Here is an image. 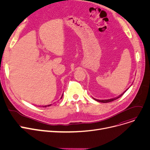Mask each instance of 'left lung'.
<instances>
[{"label": "left lung", "mask_w": 150, "mask_h": 150, "mask_svg": "<svg viewBox=\"0 0 150 150\" xmlns=\"http://www.w3.org/2000/svg\"><path fill=\"white\" fill-rule=\"evenodd\" d=\"M128 89L127 90H126L124 93H122L120 95H119V96H118L117 97H116V98H112V99H107V100H99V99H94V98H93V99H94L95 100H96V101H98V102H102V103H108V102H112V101H114V100H116V99H117L118 98H120V97L124 94L127 90H128Z\"/></svg>", "instance_id": "left-lung-1"}]
</instances>
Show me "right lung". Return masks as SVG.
<instances>
[{"label": "right lung", "instance_id": "1", "mask_svg": "<svg viewBox=\"0 0 150 150\" xmlns=\"http://www.w3.org/2000/svg\"><path fill=\"white\" fill-rule=\"evenodd\" d=\"M62 96H63V94H62V97L60 98V99H62ZM50 105H45V106H43V107H50Z\"/></svg>", "mask_w": 150, "mask_h": 150}]
</instances>
